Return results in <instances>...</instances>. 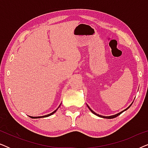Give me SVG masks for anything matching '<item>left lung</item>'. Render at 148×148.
<instances>
[{"label": "left lung", "mask_w": 148, "mask_h": 148, "mask_svg": "<svg viewBox=\"0 0 148 148\" xmlns=\"http://www.w3.org/2000/svg\"><path fill=\"white\" fill-rule=\"evenodd\" d=\"M87 106H88V108H89V109H90V111H91V112H92L93 113V114H96V116H99V117H101V118H105V119H113V118H115V117L118 116H119V115H120V114H121V113H122V112H124V111H125V110H127V109H128V108H129V107H130V106H131V104L130 105V106H129L128 107V108H127L126 109H125V110H123V111H122V112H119V113H118V114H116L112 115V116H102V115H100V114H96V112H94V111H93V110H92V109H91V108H90V107H89V106H88V105H87Z\"/></svg>", "instance_id": "left-lung-1"}]
</instances>
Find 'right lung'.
<instances>
[{
	"mask_svg": "<svg viewBox=\"0 0 148 148\" xmlns=\"http://www.w3.org/2000/svg\"><path fill=\"white\" fill-rule=\"evenodd\" d=\"M60 107V106H58V108H59ZM57 110V109H56V110H54V112H52V113H50V114H47V115H44V116H29L30 118H32V119H39V118H44V117H48V116H50V115H52L54 114V112H56V111Z\"/></svg>",
	"mask_w": 148,
	"mask_h": 148,
	"instance_id": "obj_1",
	"label": "right lung"
}]
</instances>
